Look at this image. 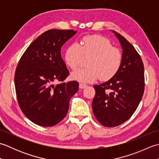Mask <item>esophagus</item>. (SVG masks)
Returning <instances> with one entry per match:
<instances>
[{
  "label": "esophagus",
  "instance_id": "obj_1",
  "mask_svg": "<svg viewBox=\"0 0 159 159\" xmlns=\"http://www.w3.org/2000/svg\"><path fill=\"white\" fill-rule=\"evenodd\" d=\"M87 86V85H85V84H83V83H80L79 84V88L80 89H83L85 88V87Z\"/></svg>",
  "mask_w": 159,
  "mask_h": 159
}]
</instances>
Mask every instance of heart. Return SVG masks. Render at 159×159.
<instances>
[{
  "instance_id": "heart-1",
  "label": "heart",
  "mask_w": 159,
  "mask_h": 159,
  "mask_svg": "<svg viewBox=\"0 0 159 159\" xmlns=\"http://www.w3.org/2000/svg\"><path fill=\"white\" fill-rule=\"evenodd\" d=\"M83 55L89 57L85 68H80L71 74L73 80L91 83L99 78L101 80L112 79L119 72L122 63V54L112 46L109 39L98 35L83 38L80 44L74 43L66 50L64 60L72 70L79 66Z\"/></svg>"
}]
</instances>
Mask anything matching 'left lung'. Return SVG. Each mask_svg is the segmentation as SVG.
<instances>
[{
    "mask_svg": "<svg viewBox=\"0 0 159 159\" xmlns=\"http://www.w3.org/2000/svg\"><path fill=\"white\" fill-rule=\"evenodd\" d=\"M122 48V63L116 75L94 85L92 109L97 120L107 127L123 124L133 116L144 92V67L140 55L123 36L113 31Z\"/></svg>",
    "mask_w": 159,
    "mask_h": 159,
    "instance_id": "8db88e82",
    "label": "left lung"
}]
</instances>
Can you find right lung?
<instances>
[{"label":"right lung","instance_id":"1","mask_svg":"<svg viewBox=\"0 0 159 159\" xmlns=\"http://www.w3.org/2000/svg\"><path fill=\"white\" fill-rule=\"evenodd\" d=\"M76 33L51 29L35 39L17 66L14 83L17 99L25 116L39 126L49 127L66 117L79 83L63 82L69 75L61 58L62 46Z\"/></svg>","mask_w":159,"mask_h":159}]
</instances>
